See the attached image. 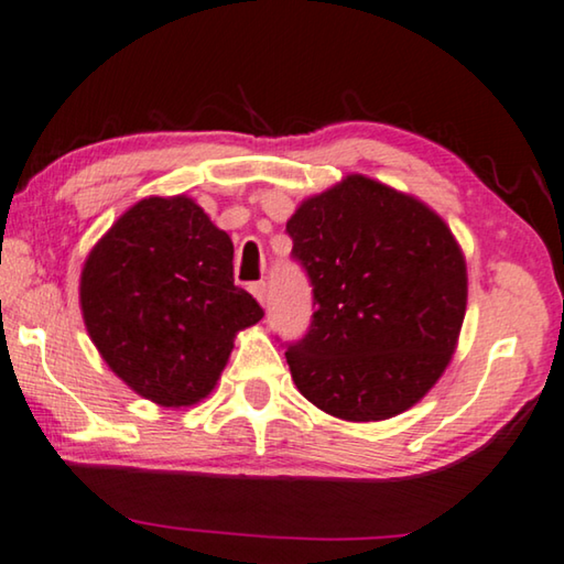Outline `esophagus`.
Here are the masks:
<instances>
[{"instance_id": "obj_1", "label": "esophagus", "mask_w": 564, "mask_h": 564, "mask_svg": "<svg viewBox=\"0 0 564 564\" xmlns=\"http://www.w3.org/2000/svg\"><path fill=\"white\" fill-rule=\"evenodd\" d=\"M250 293H253V296L258 299V303H261V306H265V299H268V285H265L263 281H258V283L250 285Z\"/></svg>"}]
</instances>
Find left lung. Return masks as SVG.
<instances>
[{"instance_id":"left-lung-1","label":"left lung","mask_w":564,"mask_h":564,"mask_svg":"<svg viewBox=\"0 0 564 564\" xmlns=\"http://www.w3.org/2000/svg\"><path fill=\"white\" fill-rule=\"evenodd\" d=\"M285 230L314 285V316L285 351L311 404L346 422L414 406L449 364L467 311V263L422 200L346 175Z\"/></svg>"}]
</instances>
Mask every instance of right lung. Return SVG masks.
Here are the masks:
<instances>
[{
    "label": "right lung",
    "instance_id": "1",
    "mask_svg": "<svg viewBox=\"0 0 564 564\" xmlns=\"http://www.w3.org/2000/svg\"><path fill=\"white\" fill-rule=\"evenodd\" d=\"M87 334L105 364L160 406L216 389L238 330L263 308L234 283V243L193 198H145L89 250L79 275Z\"/></svg>",
    "mask_w": 564,
    "mask_h": 564
}]
</instances>
